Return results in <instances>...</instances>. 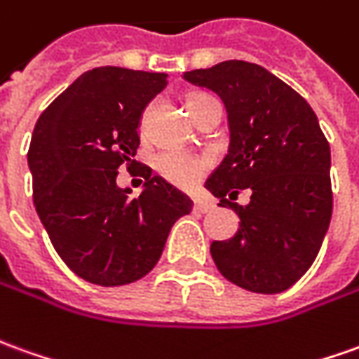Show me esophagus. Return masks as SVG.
<instances>
[{"instance_id": "obj_1", "label": "esophagus", "mask_w": 359, "mask_h": 359, "mask_svg": "<svg viewBox=\"0 0 359 359\" xmlns=\"http://www.w3.org/2000/svg\"><path fill=\"white\" fill-rule=\"evenodd\" d=\"M194 210H198V212H202V214H205V212H212V210H214V204H212L210 200H204V198H198L196 202H194Z\"/></svg>"}]
</instances>
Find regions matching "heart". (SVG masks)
I'll list each match as a JSON object with an SVG mask.
<instances>
[{
  "label": "heart",
  "instance_id": "1",
  "mask_svg": "<svg viewBox=\"0 0 359 359\" xmlns=\"http://www.w3.org/2000/svg\"><path fill=\"white\" fill-rule=\"evenodd\" d=\"M205 99H212L208 95H194L188 99V109L194 112L200 102ZM149 118V109L145 110L142 116V128H145V122ZM154 167L159 177L171 182L179 188H190L198 184L204 179L205 172L212 169V159L208 155H196L187 154V151H179V149H163L155 155Z\"/></svg>",
  "mask_w": 359,
  "mask_h": 359
}]
</instances>
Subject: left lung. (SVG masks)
<instances>
[{
  "label": "left lung",
  "instance_id": "1",
  "mask_svg": "<svg viewBox=\"0 0 359 359\" xmlns=\"http://www.w3.org/2000/svg\"><path fill=\"white\" fill-rule=\"evenodd\" d=\"M184 79L222 97L231 130L229 154L205 188L241 223L235 237L212 243L215 266L249 292H285L315 262L332 215L330 147L317 114L290 85L243 60ZM245 187L250 204L231 203Z\"/></svg>",
  "mask_w": 359,
  "mask_h": 359
}]
</instances>
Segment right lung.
I'll list each match as a JSON object with an SVG mask.
<instances>
[{"label": "right lung", "mask_w": 359, "mask_h": 359, "mask_svg": "<svg viewBox=\"0 0 359 359\" xmlns=\"http://www.w3.org/2000/svg\"><path fill=\"white\" fill-rule=\"evenodd\" d=\"M167 74L95 67L57 95L29 145L32 200L67 268L97 285L132 284L151 272L175 222L192 202L134 159L140 118ZM142 177L144 192L116 187L118 169Z\"/></svg>", "instance_id": "obj_1"}]
</instances>
